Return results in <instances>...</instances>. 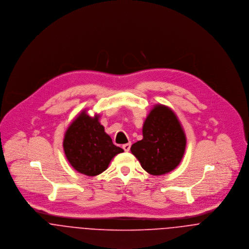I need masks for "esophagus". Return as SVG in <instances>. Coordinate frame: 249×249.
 <instances>
[{"label": "esophagus", "instance_id": "1", "mask_svg": "<svg viewBox=\"0 0 249 249\" xmlns=\"http://www.w3.org/2000/svg\"><path fill=\"white\" fill-rule=\"evenodd\" d=\"M122 148H123V150H124L125 152H129V151H130V148H131V143L129 142V143L123 144V145H122Z\"/></svg>", "mask_w": 249, "mask_h": 249}]
</instances>
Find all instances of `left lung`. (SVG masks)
Wrapping results in <instances>:
<instances>
[{
  "instance_id": "obj_1",
  "label": "left lung",
  "mask_w": 249,
  "mask_h": 249,
  "mask_svg": "<svg viewBox=\"0 0 249 249\" xmlns=\"http://www.w3.org/2000/svg\"><path fill=\"white\" fill-rule=\"evenodd\" d=\"M143 138L131 147L141 167L154 176L164 175L180 163L186 137L176 113L164 105H156L142 128Z\"/></svg>"
}]
</instances>
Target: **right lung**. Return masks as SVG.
<instances>
[{
	"label": "right lung",
	"mask_w": 249,
	"mask_h": 249,
	"mask_svg": "<svg viewBox=\"0 0 249 249\" xmlns=\"http://www.w3.org/2000/svg\"><path fill=\"white\" fill-rule=\"evenodd\" d=\"M63 148L71 165L89 177L103 173L113 157L123 152L105 133L99 115L91 117L86 111L78 114L67 129Z\"/></svg>",
	"instance_id": "add662e5"
}]
</instances>
